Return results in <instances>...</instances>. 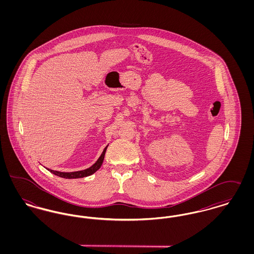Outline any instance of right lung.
Returning <instances> with one entry per match:
<instances>
[{
    "label": "right lung",
    "instance_id": "obj_1",
    "mask_svg": "<svg viewBox=\"0 0 254 254\" xmlns=\"http://www.w3.org/2000/svg\"><path fill=\"white\" fill-rule=\"evenodd\" d=\"M109 145H107L101 156L99 157V159L97 160L96 162L88 169H84V170H79V171H72V172H61V171H57V170H53V169H47L49 170L51 173L62 177V178H65V179H77V178H83V177H86V176H89V175H92L93 173H95L98 169L101 168L103 162H104V158H105V154H106V151H107V148H108Z\"/></svg>",
    "mask_w": 254,
    "mask_h": 254
}]
</instances>
